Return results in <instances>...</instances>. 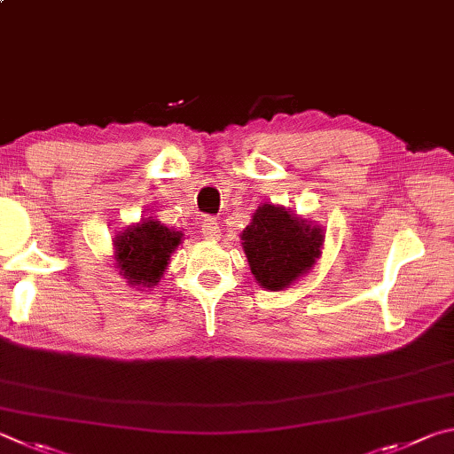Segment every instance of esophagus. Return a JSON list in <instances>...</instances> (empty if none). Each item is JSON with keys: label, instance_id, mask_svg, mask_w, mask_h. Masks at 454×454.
Wrapping results in <instances>:
<instances>
[{"label": "esophagus", "instance_id": "34e87169", "mask_svg": "<svg viewBox=\"0 0 454 454\" xmlns=\"http://www.w3.org/2000/svg\"><path fill=\"white\" fill-rule=\"evenodd\" d=\"M201 233L205 239H217L219 237V223L215 217H207L201 225Z\"/></svg>", "mask_w": 454, "mask_h": 454}]
</instances>
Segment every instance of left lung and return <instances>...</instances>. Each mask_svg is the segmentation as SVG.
I'll list each match as a JSON object with an SVG mask.
<instances>
[{
	"mask_svg": "<svg viewBox=\"0 0 454 454\" xmlns=\"http://www.w3.org/2000/svg\"><path fill=\"white\" fill-rule=\"evenodd\" d=\"M241 241L255 281L263 289L281 291L315 265L323 235L281 207L263 205L253 215Z\"/></svg>",
	"mask_w": 454,
	"mask_h": 454,
	"instance_id": "obj_1",
	"label": "left lung"
}]
</instances>
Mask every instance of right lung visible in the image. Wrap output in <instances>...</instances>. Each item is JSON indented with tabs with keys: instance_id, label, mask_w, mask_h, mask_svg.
<instances>
[{
	"instance_id": "obj_1",
	"label": "right lung",
	"mask_w": 454,
	"mask_h": 454,
	"mask_svg": "<svg viewBox=\"0 0 454 454\" xmlns=\"http://www.w3.org/2000/svg\"><path fill=\"white\" fill-rule=\"evenodd\" d=\"M181 243V233L155 219L141 221L115 239V259L129 285L153 287L159 283L171 251Z\"/></svg>"
}]
</instances>
